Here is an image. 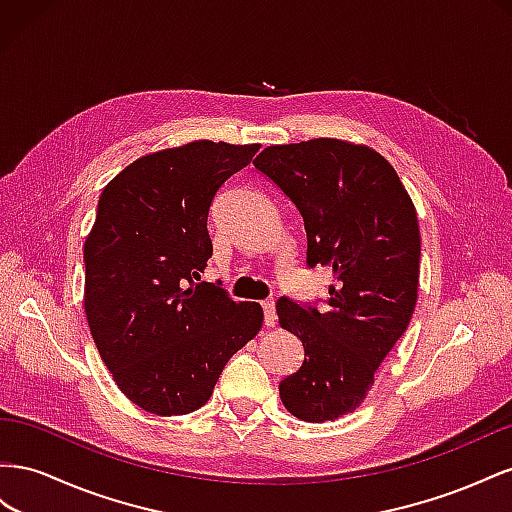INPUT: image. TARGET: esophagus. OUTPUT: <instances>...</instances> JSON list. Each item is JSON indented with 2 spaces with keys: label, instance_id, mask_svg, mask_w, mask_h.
<instances>
[{
  "label": "esophagus",
  "instance_id": "obj_1",
  "mask_svg": "<svg viewBox=\"0 0 512 512\" xmlns=\"http://www.w3.org/2000/svg\"><path fill=\"white\" fill-rule=\"evenodd\" d=\"M261 309H264V324L268 328H272L276 324V304H274V300L261 302Z\"/></svg>",
  "mask_w": 512,
  "mask_h": 512
}]
</instances>
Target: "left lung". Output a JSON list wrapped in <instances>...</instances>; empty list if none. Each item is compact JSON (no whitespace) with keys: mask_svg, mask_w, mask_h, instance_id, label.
Returning <instances> with one entry per match:
<instances>
[{"mask_svg":"<svg viewBox=\"0 0 512 512\" xmlns=\"http://www.w3.org/2000/svg\"><path fill=\"white\" fill-rule=\"evenodd\" d=\"M253 165L294 201L306 266H330L326 306L279 298L281 328L302 341V367L279 384L289 414L341 418L367 397L375 371L410 324L420 274L416 208L388 160L367 145L311 139L270 145Z\"/></svg>","mask_w":512,"mask_h":512,"instance_id":"1","label":"left lung"}]
</instances>
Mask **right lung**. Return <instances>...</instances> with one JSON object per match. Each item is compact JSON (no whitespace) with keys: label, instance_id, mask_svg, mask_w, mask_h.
Masks as SVG:
<instances>
[{"label":"right lung","instance_id":"right-lung-1","mask_svg":"<svg viewBox=\"0 0 512 512\" xmlns=\"http://www.w3.org/2000/svg\"><path fill=\"white\" fill-rule=\"evenodd\" d=\"M259 143L191 141L137 158L105 186L83 246L85 315L113 382L141 410L180 416L212 397L229 358L264 324L257 302L197 283L208 212Z\"/></svg>","mask_w":512,"mask_h":512}]
</instances>
